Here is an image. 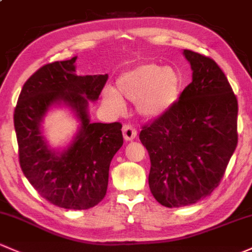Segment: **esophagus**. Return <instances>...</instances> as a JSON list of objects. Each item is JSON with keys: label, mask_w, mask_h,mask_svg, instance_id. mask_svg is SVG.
<instances>
[{"label": "esophagus", "mask_w": 252, "mask_h": 252, "mask_svg": "<svg viewBox=\"0 0 252 252\" xmlns=\"http://www.w3.org/2000/svg\"><path fill=\"white\" fill-rule=\"evenodd\" d=\"M123 134L124 139L126 142H129V140H133L137 137V131L131 125H125L123 127Z\"/></svg>", "instance_id": "obj_1"}]
</instances>
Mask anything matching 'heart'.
Listing matches in <instances>:
<instances>
[{
  "label": "heart",
  "instance_id": "b5f03b06",
  "mask_svg": "<svg viewBox=\"0 0 252 252\" xmlns=\"http://www.w3.org/2000/svg\"><path fill=\"white\" fill-rule=\"evenodd\" d=\"M180 73L172 67L143 63L124 72L116 80V90L107 88L102 99L112 112L120 113L125 102H136V110L144 119H158L177 104L183 94Z\"/></svg>",
  "mask_w": 252,
  "mask_h": 252
}]
</instances>
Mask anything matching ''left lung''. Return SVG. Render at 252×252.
Here are the masks:
<instances>
[{"instance_id": "1", "label": "left lung", "mask_w": 252, "mask_h": 252, "mask_svg": "<svg viewBox=\"0 0 252 252\" xmlns=\"http://www.w3.org/2000/svg\"><path fill=\"white\" fill-rule=\"evenodd\" d=\"M192 83L177 104L139 134L150 156L149 188L159 204L197 203L219 186L237 147L238 102L215 61L191 50Z\"/></svg>"}]
</instances>
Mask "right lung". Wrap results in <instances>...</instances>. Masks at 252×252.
Instances as JSON below:
<instances>
[{"label":"right lung","mask_w":252,"mask_h":252,"mask_svg":"<svg viewBox=\"0 0 252 252\" xmlns=\"http://www.w3.org/2000/svg\"><path fill=\"white\" fill-rule=\"evenodd\" d=\"M75 60L45 64L24 84L14 112L19 161L24 175L47 201L64 209L93 208L104 198L112 158L123 147L121 124L91 123L108 75L75 74ZM67 107L80 123L72 139L53 148L42 133L44 119Z\"/></svg>","instance_id":"right-lung-1"}]
</instances>
